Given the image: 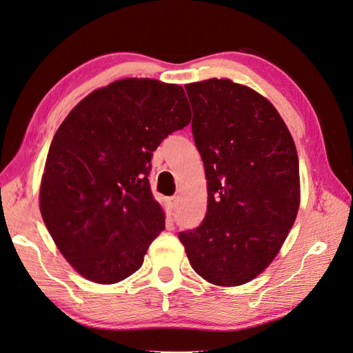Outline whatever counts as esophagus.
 Masks as SVG:
<instances>
[{
	"label": "esophagus",
	"mask_w": 353,
	"mask_h": 353,
	"mask_svg": "<svg viewBox=\"0 0 353 353\" xmlns=\"http://www.w3.org/2000/svg\"><path fill=\"white\" fill-rule=\"evenodd\" d=\"M166 201H168V206H169V209H175V208L178 206V201H179V199H178V196H172V197H168V199H166Z\"/></svg>",
	"instance_id": "obj_1"
}]
</instances>
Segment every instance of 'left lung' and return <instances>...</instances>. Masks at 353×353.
<instances>
[{
  "label": "left lung",
  "mask_w": 353,
  "mask_h": 353,
  "mask_svg": "<svg viewBox=\"0 0 353 353\" xmlns=\"http://www.w3.org/2000/svg\"><path fill=\"white\" fill-rule=\"evenodd\" d=\"M191 130L208 179L206 216L181 231L193 270L216 285H240L268 266L293 227L299 159L274 105L230 79L185 85Z\"/></svg>",
  "instance_id": "8db88e82"
}]
</instances>
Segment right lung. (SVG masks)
I'll return each mask as SVG.
<instances>
[{
	"mask_svg": "<svg viewBox=\"0 0 353 353\" xmlns=\"http://www.w3.org/2000/svg\"><path fill=\"white\" fill-rule=\"evenodd\" d=\"M190 121L183 87L126 78L92 91L59 126L41 181V215L87 280L114 284L140 270L165 230L148 184L152 156Z\"/></svg>",
	"mask_w": 353,
	"mask_h": 353,
	"instance_id": "obj_1",
	"label": "right lung"
}]
</instances>
